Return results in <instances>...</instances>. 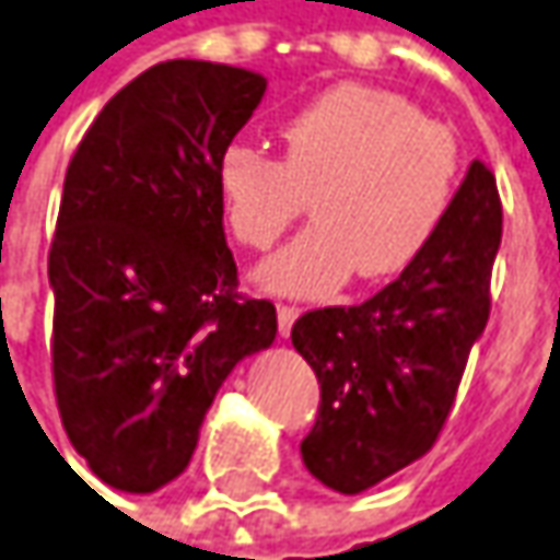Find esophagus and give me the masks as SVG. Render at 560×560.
I'll use <instances>...</instances> for the list:
<instances>
[{"label": "esophagus", "instance_id": "obj_1", "mask_svg": "<svg viewBox=\"0 0 560 560\" xmlns=\"http://www.w3.org/2000/svg\"><path fill=\"white\" fill-rule=\"evenodd\" d=\"M295 318H299V308H295V305H277V327H280V337H290Z\"/></svg>", "mask_w": 560, "mask_h": 560}]
</instances>
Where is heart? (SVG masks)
<instances>
[{
  "mask_svg": "<svg viewBox=\"0 0 560 560\" xmlns=\"http://www.w3.org/2000/svg\"><path fill=\"white\" fill-rule=\"evenodd\" d=\"M283 160L233 141L217 156L226 226L267 248L312 198L315 226L258 267L277 295L324 299L352 273L384 280L412 265L438 236L460 183L454 131L400 94L340 84L283 126Z\"/></svg>",
  "mask_w": 560,
  "mask_h": 560,
  "instance_id": "1",
  "label": "heart"
}]
</instances>
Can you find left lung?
Listing matches in <instances>:
<instances>
[{"label": "left lung", "mask_w": 560, "mask_h": 560, "mask_svg": "<svg viewBox=\"0 0 560 560\" xmlns=\"http://www.w3.org/2000/svg\"><path fill=\"white\" fill-rule=\"evenodd\" d=\"M498 245V185L472 160L432 245L394 283L293 324V347L322 384L302 463L327 489L359 494L432 451L489 322Z\"/></svg>", "instance_id": "left-lung-1"}]
</instances>
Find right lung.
Wrapping results in <instances>:
<instances>
[{"label":"right lung","instance_id":"1","mask_svg":"<svg viewBox=\"0 0 560 560\" xmlns=\"http://www.w3.org/2000/svg\"><path fill=\"white\" fill-rule=\"evenodd\" d=\"M265 91L258 71L160 62L71 156L49 248L52 381L71 447L113 489L173 482L220 384L277 337V308L238 295L213 176Z\"/></svg>","mask_w":560,"mask_h":560}]
</instances>
